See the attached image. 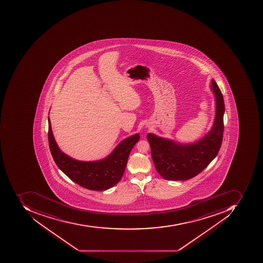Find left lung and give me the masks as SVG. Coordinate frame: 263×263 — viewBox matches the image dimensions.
Returning a JSON list of instances; mask_svg holds the SVG:
<instances>
[{"label":"left lung","instance_id":"left-lung-1","mask_svg":"<svg viewBox=\"0 0 263 263\" xmlns=\"http://www.w3.org/2000/svg\"><path fill=\"white\" fill-rule=\"evenodd\" d=\"M211 90L216 103V115L210 130L201 139L190 144L147 134L152 158L156 171L166 180H187L202 172L216 157L223 140L224 102L214 80Z\"/></svg>","mask_w":263,"mask_h":263}]
</instances>
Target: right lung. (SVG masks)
<instances>
[{
    "mask_svg": "<svg viewBox=\"0 0 263 263\" xmlns=\"http://www.w3.org/2000/svg\"><path fill=\"white\" fill-rule=\"evenodd\" d=\"M48 141L55 163L65 175L76 183L91 191H106L122 179L129 153L140 139L139 134L122 140L107 157L96 161L75 160L59 148L48 117Z\"/></svg>",
    "mask_w": 263,
    "mask_h": 263,
    "instance_id": "obj_1",
    "label": "right lung"
}]
</instances>
